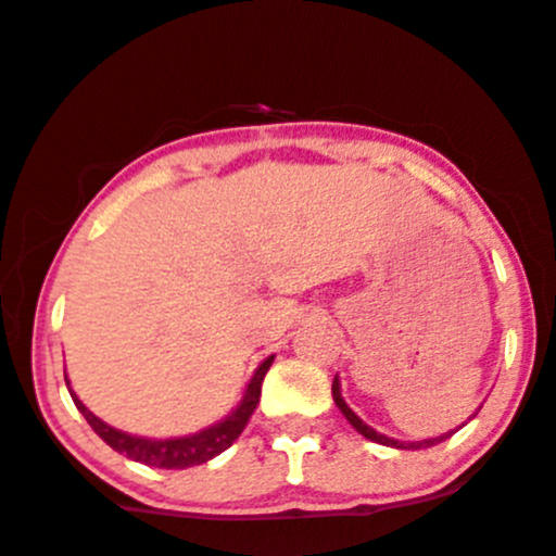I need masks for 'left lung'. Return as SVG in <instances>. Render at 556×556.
Listing matches in <instances>:
<instances>
[{
	"mask_svg": "<svg viewBox=\"0 0 556 556\" xmlns=\"http://www.w3.org/2000/svg\"><path fill=\"white\" fill-rule=\"evenodd\" d=\"M331 397H334L337 407H340V410H342V416L348 418L350 424H353V429L358 431V433H363V437H366V439H371V442H376V444H384V446H397V450H424V446H433V444L444 442V439H450L452 433H455V431H450V433H442V437L424 439V442H397V439H389V437H384V433L374 431L371 426H366V424H363V420H361L358 416H355L353 410H350V407H348V402L342 400V392H340V381H337V379H334V384H331Z\"/></svg>",
	"mask_w": 556,
	"mask_h": 556,
	"instance_id": "left-lung-1",
	"label": "left lung"
}]
</instances>
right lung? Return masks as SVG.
I'll return each instance as SVG.
<instances>
[{
	"label": "right lung",
	"mask_w": 556,
	"mask_h": 556,
	"mask_svg": "<svg viewBox=\"0 0 556 556\" xmlns=\"http://www.w3.org/2000/svg\"><path fill=\"white\" fill-rule=\"evenodd\" d=\"M271 361H274V355L261 363L258 371L253 374L251 384H248L245 397H242L238 410L229 413L222 424L212 426V429L198 431V433H193V437H180V439L130 437V433L112 429V426H106L104 420L96 418L93 413L88 410V407L83 405L78 397H75V392H70V394H73L75 407H78V410L83 413V418L88 420V426H91V429L99 433V437L104 439V442L110 444L114 452H119V455L130 457V460H136V463L151 465V468L180 470V468H193V465L208 463L212 457L222 455L227 446H232L235 439H238L242 429L248 426V420H251L253 410H256L258 397H261V384H264V376H266V371H269Z\"/></svg>",
	"instance_id": "add662e5"
}]
</instances>
